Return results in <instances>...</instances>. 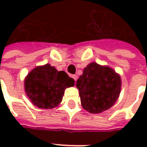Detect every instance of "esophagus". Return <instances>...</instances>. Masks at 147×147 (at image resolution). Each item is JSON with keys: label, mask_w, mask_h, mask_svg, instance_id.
I'll list each match as a JSON object with an SVG mask.
<instances>
[{"label": "esophagus", "mask_w": 147, "mask_h": 147, "mask_svg": "<svg viewBox=\"0 0 147 147\" xmlns=\"http://www.w3.org/2000/svg\"><path fill=\"white\" fill-rule=\"evenodd\" d=\"M72 78H73V80H75V81H76L77 79H78V76H77L76 75H73V76H72Z\"/></svg>", "instance_id": "esophagus-1"}]
</instances>
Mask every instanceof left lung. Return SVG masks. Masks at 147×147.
Instances as JSON below:
<instances>
[{
	"instance_id": "8db88e82",
	"label": "left lung",
	"mask_w": 147,
	"mask_h": 147,
	"mask_svg": "<svg viewBox=\"0 0 147 147\" xmlns=\"http://www.w3.org/2000/svg\"><path fill=\"white\" fill-rule=\"evenodd\" d=\"M82 106L91 113L111 108L120 93L121 80L112 68L90 63L76 82Z\"/></svg>"
}]
</instances>
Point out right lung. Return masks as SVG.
Here are the masks:
<instances>
[{
	"mask_svg": "<svg viewBox=\"0 0 147 147\" xmlns=\"http://www.w3.org/2000/svg\"><path fill=\"white\" fill-rule=\"evenodd\" d=\"M74 85V80L65 71H58L49 64L35 67L25 79L27 95L41 109L56 107L62 101L64 90Z\"/></svg>",
	"mask_w": 147,
	"mask_h": 147,
	"instance_id": "add662e5",
	"label": "right lung"
}]
</instances>
